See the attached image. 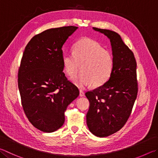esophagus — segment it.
Returning <instances> with one entry per match:
<instances>
[{
	"mask_svg": "<svg viewBox=\"0 0 158 158\" xmlns=\"http://www.w3.org/2000/svg\"><path fill=\"white\" fill-rule=\"evenodd\" d=\"M84 94H85V93H84V91H83L82 90H79V96L80 97H84Z\"/></svg>",
	"mask_w": 158,
	"mask_h": 158,
	"instance_id": "34e87169",
	"label": "esophagus"
}]
</instances>
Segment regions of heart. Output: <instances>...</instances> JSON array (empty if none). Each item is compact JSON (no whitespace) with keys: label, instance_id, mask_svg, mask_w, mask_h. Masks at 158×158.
I'll use <instances>...</instances> for the list:
<instances>
[{"label":"heart","instance_id":"heart-1","mask_svg":"<svg viewBox=\"0 0 158 158\" xmlns=\"http://www.w3.org/2000/svg\"><path fill=\"white\" fill-rule=\"evenodd\" d=\"M63 64L70 77H75L82 65L83 73L73 79L79 88L93 84L100 86L110 78L113 70L114 59L110 51L94 40L87 38L79 39L73 47V54L63 56Z\"/></svg>","mask_w":158,"mask_h":158}]
</instances>
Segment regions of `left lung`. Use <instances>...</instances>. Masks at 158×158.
Returning a JSON list of instances; mask_svg holds the SVG:
<instances>
[{
    "label": "left lung",
    "instance_id": "left-lung-1",
    "mask_svg": "<svg viewBox=\"0 0 158 158\" xmlns=\"http://www.w3.org/2000/svg\"><path fill=\"white\" fill-rule=\"evenodd\" d=\"M110 39L114 66L108 81L85 93L90 102L86 114L89 130L95 136L108 137L124 127L137 98V63L134 54L115 31L93 27Z\"/></svg>",
    "mask_w": 158,
    "mask_h": 158
}]
</instances>
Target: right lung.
Returning a JSON list of instances; mask_svg holds the SVG:
<instances>
[{
	"mask_svg": "<svg viewBox=\"0 0 158 158\" xmlns=\"http://www.w3.org/2000/svg\"><path fill=\"white\" fill-rule=\"evenodd\" d=\"M76 26L52 28L33 36L25 48L18 86L25 115L45 133L61 128L68 106L79 94L65 76L62 47Z\"/></svg>",
	"mask_w": 158,
	"mask_h": 158,
	"instance_id": "1",
	"label": "right lung"
}]
</instances>
